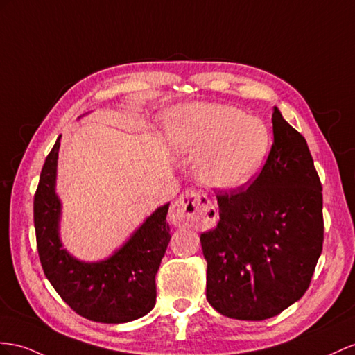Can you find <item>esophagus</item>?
I'll return each instance as SVG.
<instances>
[{"label": "esophagus", "instance_id": "esophagus-1", "mask_svg": "<svg viewBox=\"0 0 355 355\" xmlns=\"http://www.w3.org/2000/svg\"><path fill=\"white\" fill-rule=\"evenodd\" d=\"M172 220L183 226H204L214 223L216 207L207 195L196 190H186L171 208Z\"/></svg>", "mask_w": 355, "mask_h": 355}]
</instances>
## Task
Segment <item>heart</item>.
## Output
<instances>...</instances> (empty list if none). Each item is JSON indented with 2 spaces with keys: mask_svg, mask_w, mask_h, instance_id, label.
I'll return each instance as SVG.
<instances>
[{
  "mask_svg": "<svg viewBox=\"0 0 355 355\" xmlns=\"http://www.w3.org/2000/svg\"><path fill=\"white\" fill-rule=\"evenodd\" d=\"M171 139L184 156L195 157L204 184L231 190L246 184L264 163L270 130L257 116L219 103H192L169 116Z\"/></svg>",
  "mask_w": 355,
  "mask_h": 355,
  "instance_id": "b5f03b06",
  "label": "heart"
}]
</instances>
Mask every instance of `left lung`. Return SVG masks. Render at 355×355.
<instances>
[{"label": "left lung", "instance_id": "left-lung-1", "mask_svg": "<svg viewBox=\"0 0 355 355\" xmlns=\"http://www.w3.org/2000/svg\"><path fill=\"white\" fill-rule=\"evenodd\" d=\"M268 157L249 187L219 190V223L201 234L207 300L244 321L268 320L307 291L324 241L322 186L302 133L275 107Z\"/></svg>", "mask_w": 355, "mask_h": 355}]
</instances>
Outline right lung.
<instances>
[{
    "mask_svg": "<svg viewBox=\"0 0 355 355\" xmlns=\"http://www.w3.org/2000/svg\"><path fill=\"white\" fill-rule=\"evenodd\" d=\"M61 138V136H60ZM60 138L40 172L34 195V228L44 276L73 311L89 321L121 324L147 315L156 304V275L171 240L159 207L112 257L83 262L62 249L58 237L61 202L55 193Z\"/></svg>",
    "mask_w": 355,
    "mask_h": 355,
    "instance_id": "obj_1",
    "label": "right lung"
}]
</instances>
